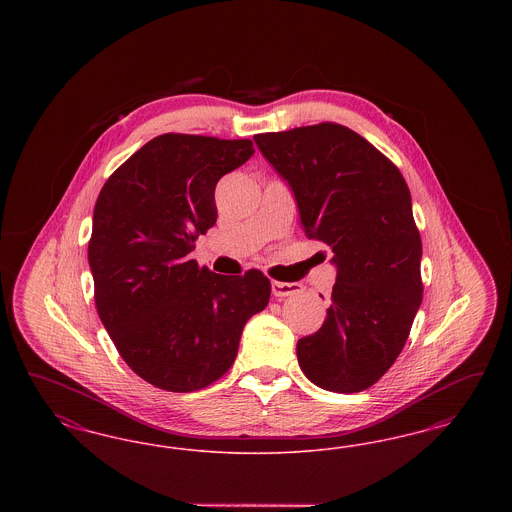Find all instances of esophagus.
<instances>
[{
    "mask_svg": "<svg viewBox=\"0 0 512 512\" xmlns=\"http://www.w3.org/2000/svg\"><path fill=\"white\" fill-rule=\"evenodd\" d=\"M299 292H301V286H299V284L272 280V293H274V297H288V295H295V293Z\"/></svg>",
    "mask_w": 512,
    "mask_h": 512,
    "instance_id": "esophagus-1",
    "label": "esophagus"
}]
</instances>
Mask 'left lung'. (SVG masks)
Returning <instances> with one entry per match:
<instances>
[{"mask_svg":"<svg viewBox=\"0 0 512 512\" xmlns=\"http://www.w3.org/2000/svg\"><path fill=\"white\" fill-rule=\"evenodd\" d=\"M255 144L292 186L309 240L338 268L332 303L297 361L322 390L357 393L399 357L422 303V242L399 169L336 122L257 134Z\"/></svg>","mask_w":512,"mask_h":512,"instance_id":"left-lung-1","label":"left lung"}]
</instances>
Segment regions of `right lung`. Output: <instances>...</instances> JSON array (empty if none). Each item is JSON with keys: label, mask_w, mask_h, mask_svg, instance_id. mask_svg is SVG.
Here are the masks:
<instances>
[{"label": "right lung", "mask_w": 512, "mask_h": 512, "mask_svg": "<svg viewBox=\"0 0 512 512\" xmlns=\"http://www.w3.org/2000/svg\"><path fill=\"white\" fill-rule=\"evenodd\" d=\"M253 153L251 140L161 134L99 192L88 244L96 309L124 363L159 390L217 382L245 322L268 305L261 270L222 276L190 257L217 222V182Z\"/></svg>", "instance_id": "right-lung-1"}]
</instances>
